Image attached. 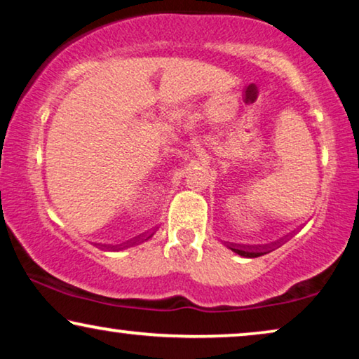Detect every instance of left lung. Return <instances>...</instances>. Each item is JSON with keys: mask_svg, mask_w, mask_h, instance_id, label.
<instances>
[{"mask_svg": "<svg viewBox=\"0 0 359 359\" xmlns=\"http://www.w3.org/2000/svg\"><path fill=\"white\" fill-rule=\"evenodd\" d=\"M232 252L238 253L240 257H245V258H257V257H262V255L264 253H269V248L268 245H264V247H262V245H257V247H229Z\"/></svg>", "mask_w": 359, "mask_h": 359, "instance_id": "left-lung-1", "label": "left lung"}]
</instances>
